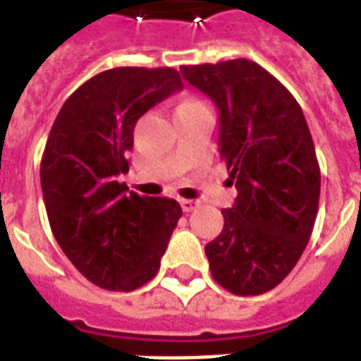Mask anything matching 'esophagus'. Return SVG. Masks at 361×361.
Here are the masks:
<instances>
[{
  "label": "esophagus",
  "mask_w": 361,
  "mask_h": 361,
  "mask_svg": "<svg viewBox=\"0 0 361 361\" xmlns=\"http://www.w3.org/2000/svg\"><path fill=\"white\" fill-rule=\"evenodd\" d=\"M180 204H181V208H183V212H193L195 208L199 207V202L191 201V199H181Z\"/></svg>",
  "instance_id": "34e87169"
}]
</instances>
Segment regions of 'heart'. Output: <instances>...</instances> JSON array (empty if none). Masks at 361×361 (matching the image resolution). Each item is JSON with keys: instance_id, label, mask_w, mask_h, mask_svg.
<instances>
[{"instance_id": "1", "label": "heart", "mask_w": 361, "mask_h": 361, "mask_svg": "<svg viewBox=\"0 0 361 361\" xmlns=\"http://www.w3.org/2000/svg\"><path fill=\"white\" fill-rule=\"evenodd\" d=\"M199 105H202V103L201 101H197V99H185V101H181L178 109H181V106H199Z\"/></svg>"}]
</instances>
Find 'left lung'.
I'll return each instance as SVG.
<instances>
[{
    "instance_id": "8db88e82",
    "label": "left lung",
    "mask_w": 361,
    "mask_h": 361,
    "mask_svg": "<svg viewBox=\"0 0 361 361\" xmlns=\"http://www.w3.org/2000/svg\"><path fill=\"white\" fill-rule=\"evenodd\" d=\"M220 113V154L237 188L224 229L204 247L218 285L239 296L268 293L289 276L314 229L319 164L302 109L248 59L181 66Z\"/></svg>"
}]
</instances>
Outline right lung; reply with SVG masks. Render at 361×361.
I'll return each instance as SVG.
<instances>
[{
	"instance_id": "right-lung-1",
	"label": "right lung",
	"mask_w": 361,
	"mask_h": 361,
	"mask_svg": "<svg viewBox=\"0 0 361 361\" xmlns=\"http://www.w3.org/2000/svg\"><path fill=\"white\" fill-rule=\"evenodd\" d=\"M181 87L168 66H118L80 85L53 122L39 166L49 226L74 268L101 289L151 281L181 218L178 201L128 193L118 181L130 170L135 122Z\"/></svg>"
}]
</instances>
